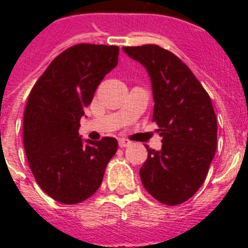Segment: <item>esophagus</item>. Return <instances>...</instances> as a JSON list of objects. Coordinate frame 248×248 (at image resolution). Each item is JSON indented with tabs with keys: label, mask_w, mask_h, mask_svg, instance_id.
<instances>
[{
	"label": "esophagus",
	"mask_w": 248,
	"mask_h": 248,
	"mask_svg": "<svg viewBox=\"0 0 248 248\" xmlns=\"http://www.w3.org/2000/svg\"><path fill=\"white\" fill-rule=\"evenodd\" d=\"M130 141L126 139H119V146L120 148H126V146L130 145Z\"/></svg>",
	"instance_id": "1"
}]
</instances>
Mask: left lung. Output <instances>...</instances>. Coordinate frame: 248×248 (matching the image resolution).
<instances>
[{
  "label": "left lung",
  "mask_w": 248,
  "mask_h": 248,
  "mask_svg": "<svg viewBox=\"0 0 248 248\" xmlns=\"http://www.w3.org/2000/svg\"><path fill=\"white\" fill-rule=\"evenodd\" d=\"M146 68L153 85V122L161 150H148L140 168L146 191L169 206L194 196L209 172L217 143V122L207 92L179 57L156 45L123 47Z\"/></svg>",
  "instance_id": "1"
}]
</instances>
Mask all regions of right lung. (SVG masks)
Returning <instances> with one entry per match:
<instances>
[{
    "mask_svg": "<svg viewBox=\"0 0 248 248\" xmlns=\"http://www.w3.org/2000/svg\"><path fill=\"white\" fill-rule=\"evenodd\" d=\"M117 46L79 43L50 62L28 95L23 145L39 187L50 198L74 205L99 189L118 141L79 137L80 118L95 89L118 64Z\"/></svg>",
    "mask_w": 248,
    "mask_h": 248,
    "instance_id": "right-lung-1",
    "label": "right lung"
}]
</instances>
